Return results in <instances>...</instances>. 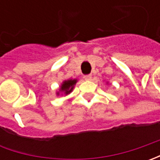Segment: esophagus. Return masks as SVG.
I'll use <instances>...</instances> for the list:
<instances>
[{"mask_svg": "<svg viewBox=\"0 0 160 160\" xmlns=\"http://www.w3.org/2000/svg\"><path fill=\"white\" fill-rule=\"evenodd\" d=\"M83 78L86 81H90L92 79V75H85V76H83Z\"/></svg>", "mask_w": 160, "mask_h": 160, "instance_id": "1", "label": "esophagus"}]
</instances>
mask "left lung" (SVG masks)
<instances>
[{
    "mask_svg": "<svg viewBox=\"0 0 160 160\" xmlns=\"http://www.w3.org/2000/svg\"><path fill=\"white\" fill-rule=\"evenodd\" d=\"M107 83H108V82H107Z\"/></svg>",
    "mask_w": 160,
    "mask_h": 160,
    "instance_id": "left-lung-1",
    "label": "left lung"
}]
</instances>
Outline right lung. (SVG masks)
<instances>
[{"instance_id": "add662e5", "label": "right lung", "mask_w": 160, "mask_h": 160, "mask_svg": "<svg viewBox=\"0 0 160 160\" xmlns=\"http://www.w3.org/2000/svg\"><path fill=\"white\" fill-rule=\"evenodd\" d=\"M77 83V79H68V80H64L60 86L58 92H56V94L58 96L59 94L61 95H68L73 92V90L75 88V85Z\"/></svg>"}]
</instances>
